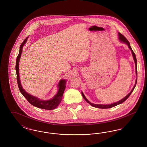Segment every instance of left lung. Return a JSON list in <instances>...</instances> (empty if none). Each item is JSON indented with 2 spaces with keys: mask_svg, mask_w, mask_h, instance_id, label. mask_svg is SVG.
Here are the masks:
<instances>
[{
  "mask_svg": "<svg viewBox=\"0 0 147 147\" xmlns=\"http://www.w3.org/2000/svg\"><path fill=\"white\" fill-rule=\"evenodd\" d=\"M119 40H120V41L121 42H123V43H126L127 45V46H128V47H129V49L131 50V52H132V56H133V59H134V63H135V65H136V75H137V59H136V55H135V53H134V52L133 51V50L132 49V48H131V46H130V43H129V41L127 40V38H126V37L123 36V35H122L121 34H120V33H119ZM137 79H136V83H135V85H134V87H133V89H132V90L131 91V92L126 96H125V98H123L122 99H121V100H119V101H117V102H115V103H113V104H109V105H100V104H92V103H91L86 98H85V95H84V94L82 92V96H83V97L84 98V99L85 100V101L87 102H88L90 105H91L92 106H93V107H97V108H99V109H109V108H111V107H114V106H116V105H119V104H122V102H123L124 101H125L130 96V95L131 94V93L133 92V90H134V88L136 87V84H137Z\"/></svg>",
  "mask_w": 147,
  "mask_h": 147,
  "instance_id": "1",
  "label": "left lung"
}]
</instances>
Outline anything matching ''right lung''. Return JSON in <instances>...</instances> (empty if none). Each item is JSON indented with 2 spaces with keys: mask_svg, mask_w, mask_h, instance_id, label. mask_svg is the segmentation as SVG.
<instances>
[{
  "mask_svg": "<svg viewBox=\"0 0 147 147\" xmlns=\"http://www.w3.org/2000/svg\"><path fill=\"white\" fill-rule=\"evenodd\" d=\"M28 38V37H27L25 38V40L21 43V45L20 46L19 53L16 58V61L15 69H16V76H17V82H18V85L19 90L21 92V94L23 95V96L26 98V100L28 101V102H30L31 105L34 106L35 107L42 109L49 110L55 109L61 102L63 93H64V91L65 86H66V85H65L66 80L65 79H61L60 80L59 84L58 85V88L59 89H58V91L57 92V94L53 98L50 100H42L34 96L28 94L27 92H26V91H25L24 89L22 87L20 80V77H19V61H20V58L21 57V53L22 51L23 46L26 43Z\"/></svg>",
  "mask_w": 147,
  "mask_h": 147,
  "instance_id": "obj_1",
  "label": "right lung"
}]
</instances>
